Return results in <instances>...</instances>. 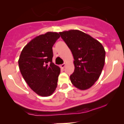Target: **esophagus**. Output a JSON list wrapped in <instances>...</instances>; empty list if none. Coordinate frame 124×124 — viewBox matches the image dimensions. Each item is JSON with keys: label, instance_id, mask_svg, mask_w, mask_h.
Returning a JSON list of instances; mask_svg holds the SVG:
<instances>
[{"label": "esophagus", "instance_id": "esophagus-1", "mask_svg": "<svg viewBox=\"0 0 124 124\" xmlns=\"http://www.w3.org/2000/svg\"><path fill=\"white\" fill-rule=\"evenodd\" d=\"M65 66H66V64L65 63H63V64H62L60 65L61 68H64Z\"/></svg>", "mask_w": 124, "mask_h": 124}]
</instances>
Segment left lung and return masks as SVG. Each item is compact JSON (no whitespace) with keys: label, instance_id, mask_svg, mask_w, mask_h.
<instances>
[{"label":"left lung","instance_id":"8db88e82","mask_svg":"<svg viewBox=\"0 0 124 124\" xmlns=\"http://www.w3.org/2000/svg\"><path fill=\"white\" fill-rule=\"evenodd\" d=\"M73 54L74 71L70 77L74 86L81 90L90 88L99 78L105 51L97 40L78 30L60 32Z\"/></svg>","mask_w":124,"mask_h":124}]
</instances>
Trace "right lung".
<instances>
[{"label": "right lung", "instance_id": "right-lung-1", "mask_svg": "<svg viewBox=\"0 0 124 124\" xmlns=\"http://www.w3.org/2000/svg\"><path fill=\"white\" fill-rule=\"evenodd\" d=\"M60 37L50 31L37 36L24 47L18 61L25 81L42 97L51 95L57 86L60 68L52 62V47Z\"/></svg>", "mask_w": 124, "mask_h": 124}]
</instances>
